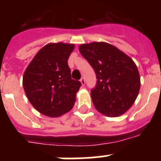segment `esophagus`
Returning a JSON list of instances; mask_svg holds the SVG:
<instances>
[{
  "label": "esophagus",
  "mask_w": 161,
  "mask_h": 161,
  "mask_svg": "<svg viewBox=\"0 0 161 161\" xmlns=\"http://www.w3.org/2000/svg\"><path fill=\"white\" fill-rule=\"evenodd\" d=\"M80 83H81L82 86H85V78L82 77L81 79H80Z\"/></svg>",
  "instance_id": "34e87169"
}]
</instances>
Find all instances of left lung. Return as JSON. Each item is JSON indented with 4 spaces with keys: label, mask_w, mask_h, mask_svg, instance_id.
I'll return each instance as SVG.
<instances>
[{
    "label": "left lung",
    "mask_w": 161,
    "mask_h": 161,
    "mask_svg": "<svg viewBox=\"0 0 161 161\" xmlns=\"http://www.w3.org/2000/svg\"><path fill=\"white\" fill-rule=\"evenodd\" d=\"M79 51L96 73L97 80L91 90V97L97 110L108 117L126 113L140 89L135 62L119 48L105 42L81 44Z\"/></svg>",
    "instance_id": "left-lung-1"
}]
</instances>
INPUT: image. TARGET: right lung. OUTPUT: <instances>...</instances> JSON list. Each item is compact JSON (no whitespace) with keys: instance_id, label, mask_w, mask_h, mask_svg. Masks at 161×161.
<instances>
[{"instance_id":"obj_1","label":"right lung","mask_w":161,"mask_h":161,"mask_svg":"<svg viewBox=\"0 0 161 161\" xmlns=\"http://www.w3.org/2000/svg\"><path fill=\"white\" fill-rule=\"evenodd\" d=\"M75 45L48 43L33 58L23 75L28 100L39 113L56 118L70 111L80 82L71 77L68 59Z\"/></svg>"}]
</instances>
